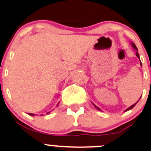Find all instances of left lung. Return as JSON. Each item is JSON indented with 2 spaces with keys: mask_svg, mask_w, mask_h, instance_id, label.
Listing matches in <instances>:
<instances>
[{
  "mask_svg": "<svg viewBox=\"0 0 151 151\" xmlns=\"http://www.w3.org/2000/svg\"><path fill=\"white\" fill-rule=\"evenodd\" d=\"M131 46H132L133 47V49H135V50H136V56H137V58H138V59H139V60H140V57H139V55H138V49H137V47L136 46V45H135L134 44V43H133V42H131ZM140 61H141V60H140ZM140 65H141V67H142V63H141V62H140ZM141 97H140V99H141ZM140 99H139V100H140ZM139 100H138V101H137L136 102V103H135L134 104H133L132 106H130V107H129V108H128V109H126V110L125 111H129V110H131V109H132L133 108V107H134L135 106H136V104L137 103H138V101H139ZM93 104V103H92ZM93 106H95V108H96V109H98V110L99 111H101V109H100L99 108V107H97V106H96V105H94V104H93Z\"/></svg>",
  "mask_w": 151,
  "mask_h": 151,
  "instance_id": "1",
  "label": "left lung"
}]
</instances>
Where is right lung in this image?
I'll return each instance as SVG.
<instances>
[{
    "label": "right lung",
    "mask_w": 151,
    "mask_h": 151,
    "mask_svg": "<svg viewBox=\"0 0 151 151\" xmlns=\"http://www.w3.org/2000/svg\"><path fill=\"white\" fill-rule=\"evenodd\" d=\"M58 104H59V103L58 104V105H57V106H58ZM49 113H50V112H48V113H47V114H49ZM28 114H29V115H30V116H33L35 115L34 114H31V113H28Z\"/></svg>",
    "instance_id": "right-lung-1"
}]
</instances>
